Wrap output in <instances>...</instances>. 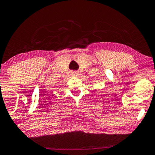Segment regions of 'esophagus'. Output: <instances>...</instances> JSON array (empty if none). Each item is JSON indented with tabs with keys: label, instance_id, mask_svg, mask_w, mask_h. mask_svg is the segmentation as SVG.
I'll return each mask as SVG.
<instances>
[{
	"label": "esophagus",
	"instance_id": "esophagus-1",
	"mask_svg": "<svg viewBox=\"0 0 155 155\" xmlns=\"http://www.w3.org/2000/svg\"><path fill=\"white\" fill-rule=\"evenodd\" d=\"M72 76H74V77H78V76H79V74L78 72H73Z\"/></svg>",
	"mask_w": 155,
	"mask_h": 155
}]
</instances>
